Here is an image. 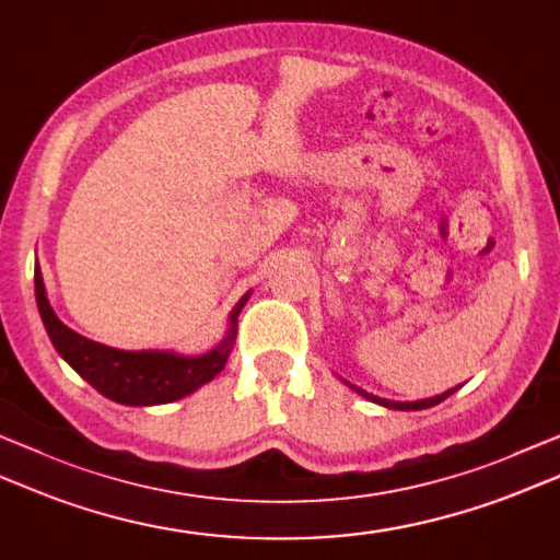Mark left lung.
<instances>
[{"instance_id":"8db88e82","label":"left lung","mask_w":560,"mask_h":560,"mask_svg":"<svg viewBox=\"0 0 560 560\" xmlns=\"http://www.w3.org/2000/svg\"><path fill=\"white\" fill-rule=\"evenodd\" d=\"M458 388H454V390H446V393H442V396H436V398H427V400H418V402H393V400H383V398H374V396H369V393H364V390H359L361 396H366V398H371L374 402H381V405H386V408H393V410H424V408H432V405H436V402H442L444 398H448L452 396V393H456Z\"/></svg>"}]
</instances>
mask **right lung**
Wrapping results in <instances>:
<instances>
[{"instance_id": "right-lung-1", "label": "right lung", "mask_w": 560, "mask_h": 560, "mask_svg": "<svg viewBox=\"0 0 560 560\" xmlns=\"http://www.w3.org/2000/svg\"><path fill=\"white\" fill-rule=\"evenodd\" d=\"M36 303L52 347L90 386L120 405H160L189 396L203 383L221 374L235 342L237 315L247 303L243 295L230 313V332L213 352L203 357H179L172 352H124L86 339L58 320L46 299L40 269L36 267Z\"/></svg>"}]
</instances>
